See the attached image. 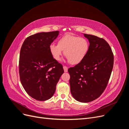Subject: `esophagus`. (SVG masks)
I'll list each match as a JSON object with an SVG mask.
<instances>
[{"mask_svg": "<svg viewBox=\"0 0 129 129\" xmlns=\"http://www.w3.org/2000/svg\"><path fill=\"white\" fill-rule=\"evenodd\" d=\"M63 69H64V72H68V67H67V66H63Z\"/></svg>", "mask_w": 129, "mask_h": 129, "instance_id": "34e87169", "label": "esophagus"}]
</instances>
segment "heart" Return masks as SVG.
Instances as JSON below:
<instances>
[{
    "label": "heart",
    "instance_id": "heart-1",
    "mask_svg": "<svg viewBox=\"0 0 129 129\" xmlns=\"http://www.w3.org/2000/svg\"><path fill=\"white\" fill-rule=\"evenodd\" d=\"M89 49V44L83 37L66 34L58 40L57 45L51 44L49 51L54 60L59 61L64 50V55L72 64H77L86 57Z\"/></svg>",
    "mask_w": 129,
    "mask_h": 129
}]
</instances>
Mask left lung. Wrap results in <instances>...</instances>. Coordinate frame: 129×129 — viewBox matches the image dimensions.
<instances>
[{
	"mask_svg": "<svg viewBox=\"0 0 129 129\" xmlns=\"http://www.w3.org/2000/svg\"><path fill=\"white\" fill-rule=\"evenodd\" d=\"M84 36L90 43L87 55L68 71L72 96L77 101L87 103L99 98L106 88L114 66V54L104 39Z\"/></svg>",
	"mask_w": 129,
	"mask_h": 129,
	"instance_id": "8db88e82",
	"label": "left lung"
}]
</instances>
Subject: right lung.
I'll use <instances>...</instances> for the list:
<instances>
[{
  "instance_id": "right-lung-1",
  "label": "right lung",
  "mask_w": 129,
  "mask_h": 129,
  "mask_svg": "<svg viewBox=\"0 0 129 129\" xmlns=\"http://www.w3.org/2000/svg\"><path fill=\"white\" fill-rule=\"evenodd\" d=\"M58 33L56 30L32 35L21 46L19 62L20 80L26 92L38 101L51 98L64 73L63 66L54 60L49 51V46Z\"/></svg>"
}]
</instances>
